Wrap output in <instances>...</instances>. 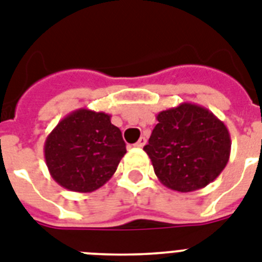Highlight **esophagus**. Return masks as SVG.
Wrapping results in <instances>:
<instances>
[{
  "mask_svg": "<svg viewBox=\"0 0 262 262\" xmlns=\"http://www.w3.org/2000/svg\"><path fill=\"white\" fill-rule=\"evenodd\" d=\"M145 144H146V138L141 137V138H140V140H138L137 142H136L135 146H136V148H142V146H144Z\"/></svg>",
  "mask_w": 262,
  "mask_h": 262,
  "instance_id": "1",
  "label": "esophagus"
}]
</instances>
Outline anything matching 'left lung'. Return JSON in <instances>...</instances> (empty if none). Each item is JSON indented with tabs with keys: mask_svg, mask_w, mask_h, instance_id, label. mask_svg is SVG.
Here are the masks:
<instances>
[{
	"mask_svg": "<svg viewBox=\"0 0 262 262\" xmlns=\"http://www.w3.org/2000/svg\"><path fill=\"white\" fill-rule=\"evenodd\" d=\"M144 150L162 185L194 192L217 179L229 161L230 135L209 109L182 102L157 114Z\"/></svg>",
	"mask_w": 262,
	"mask_h": 262,
	"instance_id": "obj_1",
	"label": "left lung"
}]
</instances>
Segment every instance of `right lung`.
<instances>
[{
  "mask_svg": "<svg viewBox=\"0 0 262 262\" xmlns=\"http://www.w3.org/2000/svg\"><path fill=\"white\" fill-rule=\"evenodd\" d=\"M111 114L81 107L57 124L43 145L46 166L62 188L89 193L106 184L126 153Z\"/></svg>",
  "mask_w": 262,
  "mask_h": 262,
  "instance_id": "right-lung-1",
  "label": "right lung"
}]
</instances>
